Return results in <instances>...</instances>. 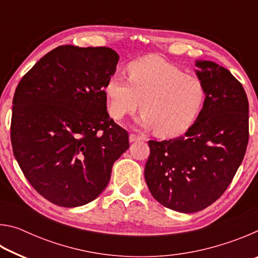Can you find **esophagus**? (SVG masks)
Here are the masks:
<instances>
[{"label":"esophagus","mask_w":258,"mask_h":258,"mask_svg":"<svg viewBox=\"0 0 258 258\" xmlns=\"http://www.w3.org/2000/svg\"><path fill=\"white\" fill-rule=\"evenodd\" d=\"M140 140H145V138L141 137V135L131 133L130 134V142H135V141H140Z\"/></svg>","instance_id":"34e87169"}]
</instances>
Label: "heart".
Returning <instances> with one entry per match:
<instances>
[{"label":"heart","mask_w":258,"mask_h":258,"mask_svg":"<svg viewBox=\"0 0 258 258\" xmlns=\"http://www.w3.org/2000/svg\"><path fill=\"white\" fill-rule=\"evenodd\" d=\"M126 73L127 80L113 75L104 85L111 118L123 119L140 106L138 124L155 128L160 137H176L194 125L205 101V87L197 76L156 55L132 61Z\"/></svg>","instance_id":"heart-1"}]
</instances>
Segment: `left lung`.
<instances>
[{
	"instance_id": "left-lung-1",
	"label": "left lung",
	"mask_w": 258,
	"mask_h": 258,
	"mask_svg": "<svg viewBox=\"0 0 258 258\" xmlns=\"http://www.w3.org/2000/svg\"><path fill=\"white\" fill-rule=\"evenodd\" d=\"M204 107L183 137L148 142L145 178L152 197L180 213L203 211L228 189L246 154L248 99L228 69L197 60Z\"/></svg>"
}]
</instances>
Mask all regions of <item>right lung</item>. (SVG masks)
Listing matches in <instances>:
<instances>
[{"instance_id":"add662e5","label":"right lung","mask_w":258,"mask_h":258,"mask_svg":"<svg viewBox=\"0 0 258 258\" xmlns=\"http://www.w3.org/2000/svg\"><path fill=\"white\" fill-rule=\"evenodd\" d=\"M118 59L110 47L61 45L17 86L14 155L32 186L52 204L77 207L92 202L128 149L127 131L109 117L103 93Z\"/></svg>"}]
</instances>
